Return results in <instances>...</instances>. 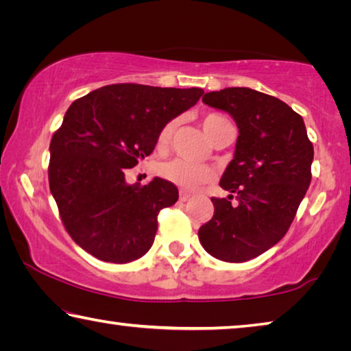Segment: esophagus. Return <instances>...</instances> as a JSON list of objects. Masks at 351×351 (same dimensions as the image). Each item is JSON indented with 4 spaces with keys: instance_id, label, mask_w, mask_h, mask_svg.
<instances>
[{
    "instance_id": "obj_1",
    "label": "esophagus",
    "mask_w": 351,
    "mask_h": 351,
    "mask_svg": "<svg viewBox=\"0 0 351 351\" xmlns=\"http://www.w3.org/2000/svg\"><path fill=\"white\" fill-rule=\"evenodd\" d=\"M190 197H192V195H190L189 192H184V190H181V192H180V199L181 201H187V199H190Z\"/></svg>"
}]
</instances>
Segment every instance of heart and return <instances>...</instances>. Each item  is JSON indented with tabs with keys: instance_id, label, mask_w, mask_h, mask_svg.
Here are the masks:
<instances>
[{
	"instance_id": "obj_1",
	"label": "heart",
	"mask_w": 351,
	"mask_h": 351,
	"mask_svg": "<svg viewBox=\"0 0 351 351\" xmlns=\"http://www.w3.org/2000/svg\"><path fill=\"white\" fill-rule=\"evenodd\" d=\"M201 125H203L204 133L207 134L212 142L218 141L221 136L226 134L229 128H234L228 119L221 114H215V112H209V114L203 116L201 119ZM176 130V121H169L161 128V132L158 134V147L159 148H167L173 138V133ZM159 175L169 182L175 184V186L181 187L184 190H193L199 187L201 184L207 182L212 178L213 171L207 165L193 164L184 159H173L161 165L159 169Z\"/></svg>"
}]
</instances>
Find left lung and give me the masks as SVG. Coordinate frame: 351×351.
I'll return each mask as SVG.
<instances>
[{
	"label": "left lung",
	"mask_w": 351,
	"mask_h": 351,
	"mask_svg": "<svg viewBox=\"0 0 351 351\" xmlns=\"http://www.w3.org/2000/svg\"><path fill=\"white\" fill-rule=\"evenodd\" d=\"M203 102L229 112L240 134L219 181L230 195L212 198L215 212L198 237L215 258L241 263L288 232L310 187L314 148L304 119L280 99L251 88H224L206 93Z\"/></svg>",
	"instance_id": "8db88e82"
}]
</instances>
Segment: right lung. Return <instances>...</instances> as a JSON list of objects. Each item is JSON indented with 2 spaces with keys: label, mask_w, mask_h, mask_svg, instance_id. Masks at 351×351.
I'll list each match as a JSON object with an SVG mask.
<instances>
[{
  "label": "right lung",
  "mask_w": 351,
  "mask_h": 351,
  "mask_svg": "<svg viewBox=\"0 0 351 351\" xmlns=\"http://www.w3.org/2000/svg\"><path fill=\"white\" fill-rule=\"evenodd\" d=\"M203 93L116 83L71 104L51 139L47 171L64 229L88 254L128 263L152 247L158 213L176 203L178 189L162 178L130 186L125 173L154 150L165 123Z\"/></svg>",
  "instance_id": "1"
}]
</instances>
